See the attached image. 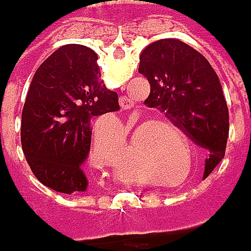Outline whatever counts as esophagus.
I'll return each mask as SVG.
<instances>
[{
	"label": "esophagus",
	"mask_w": 251,
	"mask_h": 251,
	"mask_svg": "<svg viewBox=\"0 0 251 251\" xmlns=\"http://www.w3.org/2000/svg\"><path fill=\"white\" fill-rule=\"evenodd\" d=\"M119 105L124 111H129L130 108H133V101L127 97H121L119 98Z\"/></svg>",
	"instance_id": "obj_1"
}]
</instances>
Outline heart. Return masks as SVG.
<instances>
[{
  "label": "heart",
  "mask_w": 251,
  "mask_h": 251,
  "mask_svg": "<svg viewBox=\"0 0 251 251\" xmlns=\"http://www.w3.org/2000/svg\"><path fill=\"white\" fill-rule=\"evenodd\" d=\"M151 126H163L167 130L173 132L177 137H180V142L184 140V133L177 127L176 122L166 116L143 124L137 129L136 139H140L143 136V133ZM167 130H164V129H153L151 130V133L154 136L153 137L154 143L151 146V150L147 151V157L145 161L149 164V167H153L157 171H170L171 169H174V166H177L180 163L178 156H176L174 143L170 137V133H167ZM187 158H188V164H190V156H187Z\"/></svg>",
  "instance_id": "heart-1"
}]
</instances>
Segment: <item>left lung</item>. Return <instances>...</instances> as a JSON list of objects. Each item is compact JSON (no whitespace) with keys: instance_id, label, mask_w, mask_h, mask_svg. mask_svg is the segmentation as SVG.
Returning <instances> with one entry per match:
<instances>
[{"instance_id":"obj_1","label":"left lung","mask_w":251,"mask_h":251,"mask_svg":"<svg viewBox=\"0 0 251 251\" xmlns=\"http://www.w3.org/2000/svg\"><path fill=\"white\" fill-rule=\"evenodd\" d=\"M139 73L150 84L145 104L166 112L195 145L208 150V177L225 157L229 136V111L212 66L187 43L161 39L142 51Z\"/></svg>"}]
</instances>
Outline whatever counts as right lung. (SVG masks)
Masks as SVG:
<instances>
[{"label": "right lung", "mask_w": 251, "mask_h": 251, "mask_svg": "<svg viewBox=\"0 0 251 251\" xmlns=\"http://www.w3.org/2000/svg\"><path fill=\"white\" fill-rule=\"evenodd\" d=\"M97 59L82 45L53 51L35 73L22 109L27 164L42 184L63 194L88 191L91 121L119 109L118 94L105 87Z\"/></svg>", "instance_id": "1"}]
</instances>
